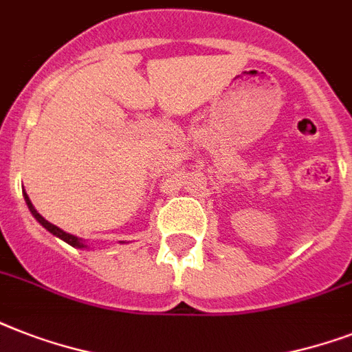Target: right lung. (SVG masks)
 Here are the masks:
<instances>
[{"mask_svg":"<svg viewBox=\"0 0 352 352\" xmlns=\"http://www.w3.org/2000/svg\"><path fill=\"white\" fill-rule=\"evenodd\" d=\"M25 201H27V206H29L30 214L34 215L36 221H38V223H40L41 226H45L47 230L51 232V234H54V235H56V237L63 239V241H65V243H69V245H71V246H78V248H84V246H85L84 241L78 239V237H74V235L67 234V232L60 230L58 226H54V225H52V223H49V221H47V219H43V217H41V215L38 214V212H36V208H34V206H32V203H30V199H29V195H27V193H25Z\"/></svg>","mask_w":352,"mask_h":352,"instance_id":"right-lung-1","label":"right lung"}]
</instances>
